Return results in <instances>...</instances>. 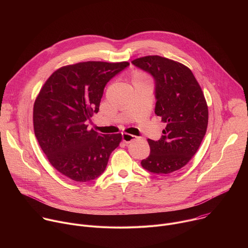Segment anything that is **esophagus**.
<instances>
[{
    "label": "esophagus",
    "instance_id": "esophagus-1",
    "mask_svg": "<svg viewBox=\"0 0 248 248\" xmlns=\"http://www.w3.org/2000/svg\"><path fill=\"white\" fill-rule=\"evenodd\" d=\"M138 137L135 136V135H132V134H128V133H123V141L124 143H130L131 141L133 140H136Z\"/></svg>",
    "mask_w": 248,
    "mask_h": 248
}]
</instances>
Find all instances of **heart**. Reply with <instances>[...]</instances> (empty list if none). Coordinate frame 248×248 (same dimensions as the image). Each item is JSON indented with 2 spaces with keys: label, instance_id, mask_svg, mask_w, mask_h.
<instances>
[{
  "label": "heart",
  "instance_id": "obj_1",
  "mask_svg": "<svg viewBox=\"0 0 248 248\" xmlns=\"http://www.w3.org/2000/svg\"><path fill=\"white\" fill-rule=\"evenodd\" d=\"M145 79H147V78H146V77H145L143 74H141V73L136 72V73H134V75H133V77H132V83H133V82H135V81L145 80Z\"/></svg>",
  "mask_w": 248,
  "mask_h": 248
}]
</instances>
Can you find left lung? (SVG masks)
<instances>
[{"label":"left lung","mask_w":248,"mask_h":248,"mask_svg":"<svg viewBox=\"0 0 248 248\" xmlns=\"http://www.w3.org/2000/svg\"><path fill=\"white\" fill-rule=\"evenodd\" d=\"M155 81V114L166 124L162 137L147 139L149 156L141 166L150 172L168 174L185 167L197 152L208 125V107L200 85L185 64L160 56L131 62Z\"/></svg>","instance_id":"left-lung-1"}]
</instances>
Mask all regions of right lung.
Returning <instances> with one entry per match:
<instances>
[{
    "instance_id": "right-lung-1",
    "label": "right lung",
    "mask_w": 248,
    "mask_h": 248,
    "mask_svg": "<svg viewBox=\"0 0 248 248\" xmlns=\"http://www.w3.org/2000/svg\"><path fill=\"white\" fill-rule=\"evenodd\" d=\"M127 62H83L57 69L33 107V126L51 165L70 180L87 183L107 167L122 134H99L87 121L98 113L104 88Z\"/></svg>"
}]
</instances>
